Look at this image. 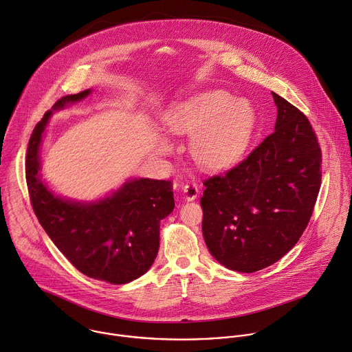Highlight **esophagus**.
I'll list each match as a JSON object with an SVG mask.
<instances>
[{
    "label": "esophagus",
    "mask_w": 352,
    "mask_h": 352,
    "mask_svg": "<svg viewBox=\"0 0 352 352\" xmlns=\"http://www.w3.org/2000/svg\"><path fill=\"white\" fill-rule=\"evenodd\" d=\"M182 195L186 201H192L199 196V186L197 184H186L182 188Z\"/></svg>",
    "instance_id": "1"
}]
</instances>
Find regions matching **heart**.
Here are the masks:
<instances>
[{
	"instance_id": "heart-1",
	"label": "heart",
	"mask_w": 352,
	"mask_h": 352,
	"mask_svg": "<svg viewBox=\"0 0 352 352\" xmlns=\"http://www.w3.org/2000/svg\"><path fill=\"white\" fill-rule=\"evenodd\" d=\"M173 135L192 137L190 153L196 164L211 173L236 166L248 153L257 114L249 100L236 99L226 92L200 94L171 109L164 119ZM173 142L159 135L156 151L167 155Z\"/></svg>"
}]
</instances>
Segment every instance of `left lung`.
Wrapping results in <instances>:
<instances>
[{
  "label": "left lung",
  "mask_w": 352,
  "mask_h": 352,
  "mask_svg": "<svg viewBox=\"0 0 352 352\" xmlns=\"http://www.w3.org/2000/svg\"><path fill=\"white\" fill-rule=\"evenodd\" d=\"M272 96L275 131L238 167L207 179L200 200L208 252L238 272L264 270L294 248L320 188V148L308 119Z\"/></svg>",
  "instance_id": "obj_1"
}]
</instances>
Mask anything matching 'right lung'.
I'll use <instances>...</instances> for the list:
<instances>
[{
  "label": "right lung",
  "mask_w": 352,
  "mask_h": 352,
  "mask_svg": "<svg viewBox=\"0 0 352 352\" xmlns=\"http://www.w3.org/2000/svg\"><path fill=\"white\" fill-rule=\"evenodd\" d=\"M92 89L59 99L36 126L26 156L33 210L47 235L84 275L124 285L146 274L159 252L160 221L174 210L170 181L129 178L95 200L55 193L41 175V146L54 111L85 99Z\"/></svg>",
  "instance_id": "1"
}]
</instances>
